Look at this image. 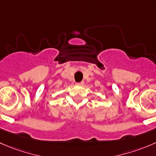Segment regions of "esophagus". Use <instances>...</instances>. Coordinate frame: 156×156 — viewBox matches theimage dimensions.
<instances>
[{
    "mask_svg": "<svg viewBox=\"0 0 156 156\" xmlns=\"http://www.w3.org/2000/svg\"><path fill=\"white\" fill-rule=\"evenodd\" d=\"M83 84H84V82L83 81L80 82V83H77V85H79V86H83Z\"/></svg>",
    "mask_w": 156,
    "mask_h": 156,
    "instance_id": "1",
    "label": "esophagus"
}]
</instances>
